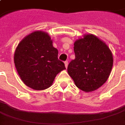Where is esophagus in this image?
<instances>
[{"label":"esophagus","instance_id":"34e87169","mask_svg":"<svg viewBox=\"0 0 125 125\" xmlns=\"http://www.w3.org/2000/svg\"><path fill=\"white\" fill-rule=\"evenodd\" d=\"M64 63H65V68H68V61H65V62H64Z\"/></svg>","mask_w":125,"mask_h":125}]
</instances>
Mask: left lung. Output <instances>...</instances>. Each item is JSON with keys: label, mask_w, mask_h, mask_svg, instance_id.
<instances>
[{"label": "left lung", "mask_w": 125, "mask_h": 125, "mask_svg": "<svg viewBox=\"0 0 125 125\" xmlns=\"http://www.w3.org/2000/svg\"><path fill=\"white\" fill-rule=\"evenodd\" d=\"M75 59L68 67L76 86L92 92L104 84L113 68V57L106 44L93 35H86L74 43Z\"/></svg>", "instance_id": "left-lung-1"}]
</instances>
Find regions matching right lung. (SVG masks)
Masks as SVG:
<instances>
[{
	"mask_svg": "<svg viewBox=\"0 0 125 125\" xmlns=\"http://www.w3.org/2000/svg\"><path fill=\"white\" fill-rule=\"evenodd\" d=\"M57 56L58 50L53 47L49 35L35 31L18 45L14 62L24 84L41 90L51 86L56 75L65 69L64 63Z\"/></svg>",
	"mask_w": 125,
	"mask_h": 125,
	"instance_id": "obj_1",
	"label": "right lung"
}]
</instances>
